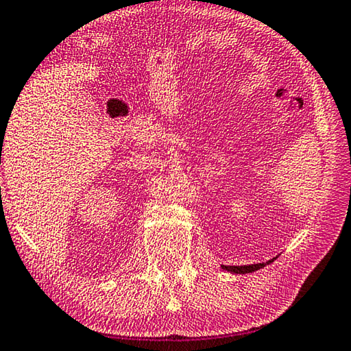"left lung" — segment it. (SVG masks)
I'll return each instance as SVG.
<instances>
[{
  "mask_svg": "<svg viewBox=\"0 0 351 351\" xmlns=\"http://www.w3.org/2000/svg\"><path fill=\"white\" fill-rule=\"evenodd\" d=\"M277 257L271 258L268 261H261V263H254V265H243V266H228V265H221V269L230 272V274H249V272L258 271L261 268H265L266 265H269L274 261Z\"/></svg>",
  "mask_w": 351,
  "mask_h": 351,
  "instance_id": "left-lung-1",
  "label": "left lung"
}]
</instances>
